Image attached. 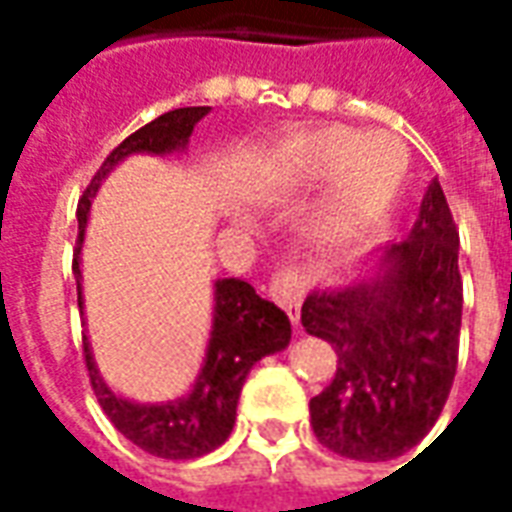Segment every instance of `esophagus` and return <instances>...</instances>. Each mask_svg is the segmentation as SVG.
Segmentation results:
<instances>
[{
    "label": "esophagus",
    "mask_w": 512,
    "mask_h": 512,
    "mask_svg": "<svg viewBox=\"0 0 512 512\" xmlns=\"http://www.w3.org/2000/svg\"><path fill=\"white\" fill-rule=\"evenodd\" d=\"M271 299L277 301L282 310L288 312L293 326H299V304H301V288L293 277H277L271 282Z\"/></svg>",
    "instance_id": "esophagus-1"
}]
</instances>
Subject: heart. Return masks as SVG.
<instances>
[{"instance_id":"obj_1","label":"heart","mask_w":512,"mask_h":512,"mask_svg":"<svg viewBox=\"0 0 512 512\" xmlns=\"http://www.w3.org/2000/svg\"><path fill=\"white\" fill-rule=\"evenodd\" d=\"M271 169L285 186H307L315 180V227L326 238H354L370 230L400 194L408 147L389 131L307 128L274 150Z\"/></svg>"}]
</instances>
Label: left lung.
I'll use <instances>...</instances> for the list:
<instances>
[{
  "instance_id": "8db88e82",
  "label": "left lung",
  "mask_w": 512,
  "mask_h": 512,
  "mask_svg": "<svg viewBox=\"0 0 512 512\" xmlns=\"http://www.w3.org/2000/svg\"><path fill=\"white\" fill-rule=\"evenodd\" d=\"M463 282L458 230L433 180L403 241L359 263L343 285L312 288L301 326L337 351V373L310 400L323 447L354 461H392L425 439L458 367Z\"/></svg>"
}]
</instances>
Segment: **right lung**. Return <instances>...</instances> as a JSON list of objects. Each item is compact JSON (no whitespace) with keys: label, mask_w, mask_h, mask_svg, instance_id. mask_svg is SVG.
<instances>
[{"label":"right lung","mask_w":512,"mask_h":512,"mask_svg":"<svg viewBox=\"0 0 512 512\" xmlns=\"http://www.w3.org/2000/svg\"><path fill=\"white\" fill-rule=\"evenodd\" d=\"M211 112V106H183L167 115L156 117L139 131L123 139L106 156L101 169L95 172L90 186L79 200L76 219H79V244L73 255V277L79 293V312L84 315L82 296V244L87 233V219L93 208L95 194L109 172L123 164L126 158L139 156H172L186 153L194 126ZM290 343V321L277 304L260 299L255 288L244 279L224 277L213 282V315L208 345L202 356L200 373L186 395L161 400V403H136L123 397L106 384L101 370L95 365L93 345L84 334V362L90 370V384L95 397L128 441H134L139 450L150 452L167 461H189L208 455L222 447L233 433L235 408L244 389L249 370L263 356L279 354Z\"/></svg>","instance_id":"obj_1"}]
</instances>
